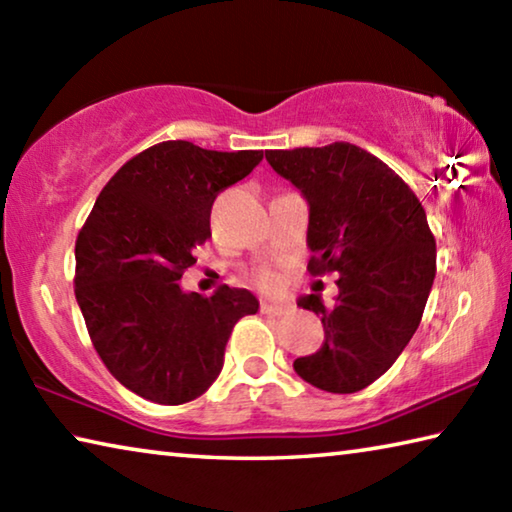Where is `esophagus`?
Segmentation results:
<instances>
[{
  "label": "esophagus",
  "instance_id": "1",
  "mask_svg": "<svg viewBox=\"0 0 512 512\" xmlns=\"http://www.w3.org/2000/svg\"><path fill=\"white\" fill-rule=\"evenodd\" d=\"M259 309H262V314H266V316H284V314H289V311H291V305H277V302H262V305H259Z\"/></svg>",
  "mask_w": 512,
  "mask_h": 512
}]
</instances>
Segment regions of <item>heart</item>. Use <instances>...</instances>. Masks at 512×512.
<instances>
[{
	"label": "heart",
	"mask_w": 512,
	"mask_h": 512,
	"mask_svg": "<svg viewBox=\"0 0 512 512\" xmlns=\"http://www.w3.org/2000/svg\"><path fill=\"white\" fill-rule=\"evenodd\" d=\"M255 282H257V287L264 289V291L280 289V275H277L275 271H268V268H264V271H259L255 275Z\"/></svg>",
	"instance_id": "obj_1"
}]
</instances>
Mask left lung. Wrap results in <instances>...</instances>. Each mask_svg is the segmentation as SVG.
Listing matches in <instances>:
<instances>
[{"label":"left lung","instance_id":"8db88e82","mask_svg":"<svg viewBox=\"0 0 512 512\" xmlns=\"http://www.w3.org/2000/svg\"><path fill=\"white\" fill-rule=\"evenodd\" d=\"M271 167L309 203L311 275L339 273L334 307L298 300L325 327L320 350L293 361L327 393H357L400 357L418 329L436 277V239L413 189L350 142L266 151Z\"/></svg>","mask_w":512,"mask_h":512}]
</instances>
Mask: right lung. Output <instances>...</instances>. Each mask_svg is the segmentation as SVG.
<instances>
[{"instance_id":"1","label":"right lung","mask_w":512,"mask_h":512,"mask_svg":"<svg viewBox=\"0 0 512 512\" xmlns=\"http://www.w3.org/2000/svg\"><path fill=\"white\" fill-rule=\"evenodd\" d=\"M262 151H207L185 140L128 160L76 237L74 293L94 350L121 386L176 406L196 400L223 368L239 318L257 314L246 289L183 293L194 248L212 237V203L246 178Z\"/></svg>"}]
</instances>
